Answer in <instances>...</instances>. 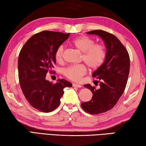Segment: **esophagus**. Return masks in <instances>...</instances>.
Segmentation results:
<instances>
[{
	"mask_svg": "<svg viewBox=\"0 0 146 146\" xmlns=\"http://www.w3.org/2000/svg\"><path fill=\"white\" fill-rule=\"evenodd\" d=\"M73 87H77V88H81V85H80V84H77V83H73L72 84Z\"/></svg>",
	"mask_w": 146,
	"mask_h": 146,
	"instance_id": "34e87169",
	"label": "esophagus"
}]
</instances>
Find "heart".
I'll return each mask as SVG.
<instances>
[{
	"mask_svg": "<svg viewBox=\"0 0 146 146\" xmlns=\"http://www.w3.org/2000/svg\"><path fill=\"white\" fill-rule=\"evenodd\" d=\"M71 44L83 52L82 58L86 65L93 69L97 68L103 63L106 56V47L101 43H95V40L85 35L76 37L71 41ZM64 47L60 45L56 48L54 58L58 63L63 61ZM86 72V67L83 64L73 65L63 69L62 74L66 78L74 81L81 80Z\"/></svg>",
	"mask_w": 146,
	"mask_h": 146,
	"instance_id": "1",
	"label": "heart"
}]
</instances>
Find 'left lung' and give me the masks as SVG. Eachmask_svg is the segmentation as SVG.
Segmentation results:
<instances>
[{"label": "left lung", "mask_w": 146, "mask_h": 146, "mask_svg": "<svg viewBox=\"0 0 146 146\" xmlns=\"http://www.w3.org/2000/svg\"><path fill=\"white\" fill-rule=\"evenodd\" d=\"M96 35L104 41L106 56L103 65L92 74L100 80L99 89L90 84L84 86L93 94L90 101L81 103V107L90 114H99L111 110L122 96L126 88L130 68L129 54L118 38L103 30L87 33Z\"/></svg>", "instance_id": "left-lung-1"}]
</instances>
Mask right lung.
I'll list each match as a JSON object with an SVG mask.
<instances>
[{"mask_svg": "<svg viewBox=\"0 0 146 146\" xmlns=\"http://www.w3.org/2000/svg\"><path fill=\"white\" fill-rule=\"evenodd\" d=\"M70 33L43 31L32 36L20 50L18 60L19 83L25 99L33 108L48 113L57 108L64 94L63 89L71 87L63 79L55 84L46 80L56 63L54 53L68 39Z\"/></svg>", "mask_w": 146, "mask_h": 146, "instance_id": "right-lung-1", "label": "right lung"}]
</instances>
